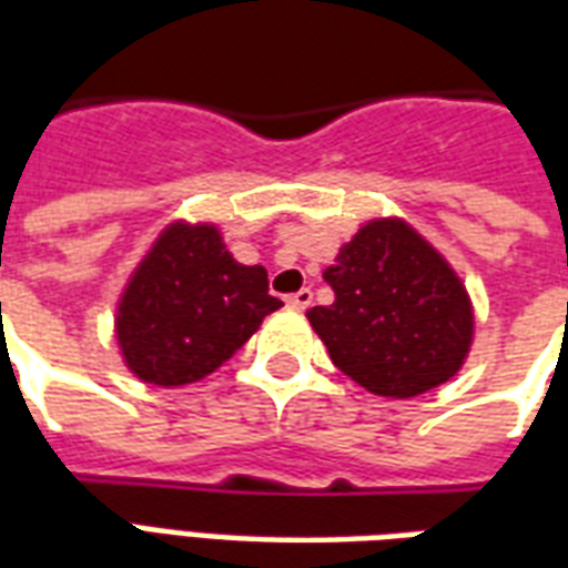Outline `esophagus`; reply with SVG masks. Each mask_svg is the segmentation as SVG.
<instances>
[{
    "mask_svg": "<svg viewBox=\"0 0 568 568\" xmlns=\"http://www.w3.org/2000/svg\"><path fill=\"white\" fill-rule=\"evenodd\" d=\"M285 304H288V307H297V311H307V307L313 304V292L311 288H301V292H295V295L285 297Z\"/></svg>",
    "mask_w": 568,
    "mask_h": 568,
    "instance_id": "obj_1",
    "label": "esophagus"
}]
</instances>
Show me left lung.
Wrapping results in <instances>:
<instances>
[{
	"mask_svg": "<svg viewBox=\"0 0 568 568\" xmlns=\"http://www.w3.org/2000/svg\"><path fill=\"white\" fill-rule=\"evenodd\" d=\"M323 280L335 301L307 320L332 363L368 394L408 399L464 366L474 341L467 288L406 221H368Z\"/></svg>",
	"mask_w": 568,
	"mask_h": 568,
	"instance_id": "obj_1",
	"label": "left lung"
}]
</instances>
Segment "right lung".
<instances>
[{
    "instance_id": "obj_1",
    "label": "right lung",
    "mask_w": 568,
    "mask_h": 568,
    "mask_svg": "<svg viewBox=\"0 0 568 568\" xmlns=\"http://www.w3.org/2000/svg\"><path fill=\"white\" fill-rule=\"evenodd\" d=\"M280 307L267 271L230 255L215 224L174 221L119 297V351L146 384L181 387L227 363Z\"/></svg>"
}]
</instances>
